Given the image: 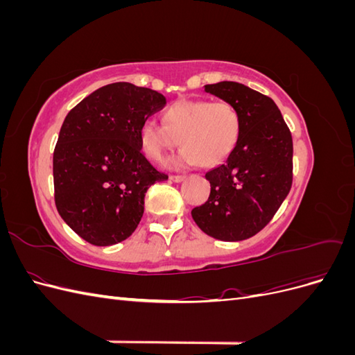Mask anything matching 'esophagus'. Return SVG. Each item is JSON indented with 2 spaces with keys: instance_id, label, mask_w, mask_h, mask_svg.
I'll use <instances>...</instances> for the list:
<instances>
[{
  "instance_id": "1",
  "label": "esophagus",
  "mask_w": 355,
  "mask_h": 355,
  "mask_svg": "<svg viewBox=\"0 0 355 355\" xmlns=\"http://www.w3.org/2000/svg\"><path fill=\"white\" fill-rule=\"evenodd\" d=\"M170 180H173V182H182V180H185V176H182V175H171L170 176Z\"/></svg>"
}]
</instances>
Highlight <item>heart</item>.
I'll return each instance as SVG.
<instances>
[{
	"instance_id": "heart-1",
	"label": "heart",
	"mask_w": 355,
	"mask_h": 355,
	"mask_svg": "<svg viewBox=\"0 0 355 355\" xmlns=\"http://www.w3.org/2000/svg\"><path fill=\"white\" fill-rule=\"evenodd\" d=\"M240 115L228 102L180 99L163 114V124L148 120L139 130V144L146 158L164 161L171 149L184 146L168 161L173 168L220 164L237 145Z\"/></svg>"
}]
</instances>
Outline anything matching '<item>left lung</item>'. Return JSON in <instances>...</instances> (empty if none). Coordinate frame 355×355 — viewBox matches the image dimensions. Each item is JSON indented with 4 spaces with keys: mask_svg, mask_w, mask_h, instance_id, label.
Returning a JSON list of instances; mask_svg holds the SVG:
<instances>
[{
    "mask_svg": "<svg viewBox=\"0 0 355 355\" xmlns=\"http://www.w3.org/2000/svg\"><path fill=\"white\" fill-rule=\"evenodd\" d=\"M204 90L237 110L240 136L227 161L206 173L209 200L191 214L210 237L241 241L270 223L292 188V133L274 101L244 84L220 81Z\"/></svg>",
    "mask_w": 355,
    "mask_h": 355,
    "instance_id": "1",
    "label": "left lung"
}]
</instances>
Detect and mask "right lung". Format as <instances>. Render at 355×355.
Listing matches in <instances>:
<instances>
[{
    "label": "right lung",
    "instance_id": "right-lung-1",
    "mask_svg": "<svg viewBox=\"0 0 355 355\" xmlns=\"http://www.w3.org/2000/svg\"><path fill=\"white\" fill-rule=\"evenodd\" d=\"M166 98L130 83L103 85L69 111L53 153L58 211L93 245L130 237L145 194L168 179L141 153L139 130Z\"/></svg>",
    "mask_w": 355,
    "mask_h": 355
}]
</instances>
